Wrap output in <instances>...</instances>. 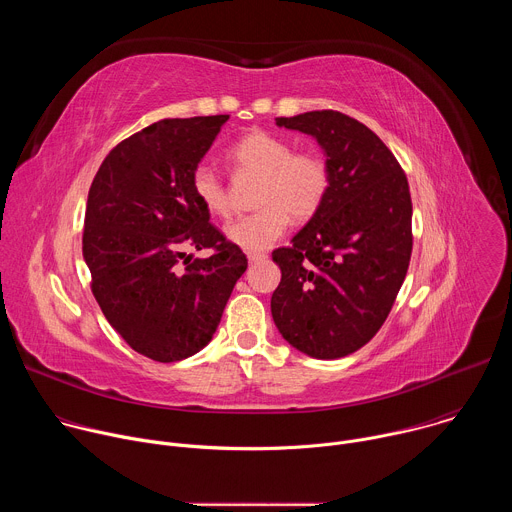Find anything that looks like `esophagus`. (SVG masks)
Returning <instances> with one entry per match:
<instances>
[{"mask_svg": "<svg viewBox=\"0 0 512 512\" xmlns=\"http://www.w3.org/2000/svg\"><path fill=\"white\" fill-rule=\"evenodd\" d=\"M267 259L265 253H249V263H257V261H263Z\"/></svg>", "mask_w": 512, "mask_h": 512, "instance_id": "34e87169", "label": "esophagus"}]
</instances>
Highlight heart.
Listing matches in <instances>:
<instances>
[{"instance_id": "b5f03b06", "label": "heart", "mask_w": 512, "mask_h": 512, "mask_svg": "<svg viewBox=\"0 0 512 512\" xmlns=\"http://www.w3.org/2000/svg\"><path fill=\"white\" fill-rule=\"evenodd\" d=\"M229 160L239 172L261 178L259 210L239 216L225 227V237L247 253L269 249L285 233L289 214L306 221L326 198L330 178L322 158L306 152L294 154V145L285 137L251 131L233 145ZM192 190L208 214H229L227 186L212 164L202 162L194 168Z\"/></svg>"}]
</instances>
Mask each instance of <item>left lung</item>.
<instances>
[{
    "label": "left lung",
    "mask_w": 512,
    "mask_h": 512,
    "mask_svg": "<svg viewBox=\"0 0 512 512\" xmlns=\"http://www.w3.org/2000/svg\"><path fill=\"white\" fill-rule=\"evenodd\" d=\"M324 152L328 192L289 247L273 251L281 281L271 296L279 334L322 360L367 344L387 320L411 259V194L387 145L338 111L277 117Z\"/></svg>",
    "instance_id": "obj_1"
}]
</instances>
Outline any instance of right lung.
Returning <instances> with one entry per match:
<instances>
[{"instance_id":"1","label":"right lung","mask_w":512,"mask_h":512,"mask_svg":"<svg viewBox=\"0 0 512 512\" xmlns=\"http://www.w3.org/2000/svg\"><path fill=\"white\" fill-rule=\"evenodd\" d=\"M227 119H162L133 133L109 152L89 190L83 257L93 296L113 330L158 362L188 358L212 340L247 269L192 190V172ZM182 242L215 253L178 270Z\"/></svg>"}]
</instances>
